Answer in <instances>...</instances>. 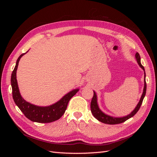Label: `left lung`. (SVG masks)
Returning a JSON list of instances; mask_svg holds the SVG:
<instances>
[{"instance_id":"left-lung-1","label":"left lung","mask_w":157,"mask_h":157,"mask_svg":"<svg viewBox=\"0 0 157 157\" xmlns=\"http://www.w3.org/2000/svg\"><path fill=\"white\" fill-rule=\"evenodd\" d=\"M136 60L138 63L140 67L143 69L145 71L144 66L141 65V58H140V56L139 54V53H136ZM145 78H144V92L142 96L141 97L140 101H139L137 105L136 106V107L135 108V109L133 111L130 115H128L126 117H121V118H115L113 117H110L109 115H105V113H103L100 109H99L98 103H97V96H96V94L95 93V92H94V96L92 98V101H91V105H90V109H91V112L92 113V115H94V117L98 119L99 121H100L103 123H105V124H121V123H122L125 122L126 121H127L128 119H129L130 118L132 117L133 116H134L136 113L139 111V109L141 105L142 102H143L144 98L146 94V89H147V84H146V81H145Z\"/></svg>"}]
</instances>
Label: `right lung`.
Instances as JSON below:
<instances>
[{
	"label": "right lung",
	"mask_w": 157,
	"mask_h": 157,
	"mask_svg": "<svg viewBox=\"0 0 157 157\" xmlns=\"http://www.w3.org/2000/svg\"><path fill=\"white\" fill-rule=\"evenodd\" d=\"M25 53H23L17 58L16 64L12 71L11 77V85L12 96L16 105L24 115L33 122L40 123H49L58 120L64 114L71 98L77 94L78 89L73 90L61 98L59 101L48 107L36 106L25 101L22 98L19 91L16 79V71L20 58Z\"/></svg>",
	"instance_id": "right-lung-1"
}]
</instances>
